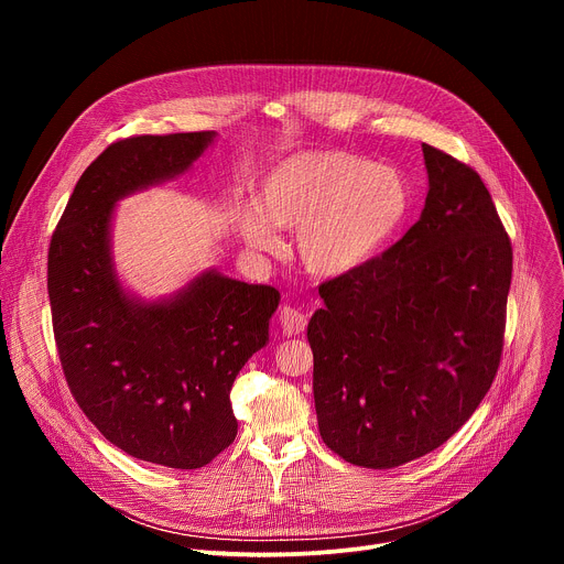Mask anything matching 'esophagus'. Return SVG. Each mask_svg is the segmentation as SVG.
Segmentation results:
<instances>
[{"label":"esophagus","instance_id":"34e87169","mask_svg":"<svg viewBox=\"0 0 564 564\" xmlns=\"http://www.w3.org/2000/svg\"><path fill=\"white\" fill-rule=\"evenodd\" d=\"M279 324H281V330L290 337V335H301L305 330V324H307V316L296 310V307H281L279 312Z\"/></svg>","mask_w":564,"mask_h":564}]
</instances>
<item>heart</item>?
<instances>
[{
    "label": "heart",
    "instance_id": "obj_1",
    "mask_svg": "<svg viewBox=\"0 0 564 564\" xmlns=\"http://www.w3.org/2000/svg\"><path fill=\"white\" fill-rule=\"evenodd\" d=\"M238 227L252 250H281L276 227L299 231L307 272L344 276L372 261L409 212V185L388 165L344 151L290 155L261 181Z\"/></svg>",
    "mask_w": 564,
    "mask_h": 564
}]
</instances>
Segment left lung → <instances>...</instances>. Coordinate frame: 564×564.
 <instances>
[{
    "label": "left lung",
    "instance_id": "obj_1",
    "mask_svg": "<svg viewBox=\"0 0 564 564\" xmlns=\"http://www.w3.org/2000/svg\"><path fill=\"white\" fill-rule=\"evenodd\" d=\"M422 218L383 254L318 285L307 341L326 446L364 468L417 459L475 413L502 359L511 238L479 174L422 144Z\"/></svg>",
    "mask_w": 564,
    "mask_h": 564
}]
</instances>
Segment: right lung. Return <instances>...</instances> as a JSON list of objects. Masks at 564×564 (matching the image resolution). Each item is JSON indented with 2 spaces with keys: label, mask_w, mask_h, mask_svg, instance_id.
Masks as SVG:
<instances>
[{
  "label": "right lung",
  "mask_w": 564,
  "mask_h": 564,
  "mask_svg": "<svg viewBox=\"0 0 564 564\" xmlns=\"http://www.w3.org/2000/svg\"><path fill=\"white\" fill-rule=\"evenodd\" d=\"M212 131L111 142L79 176L48 248L62 372L77 406L127 455L200 468L236 437L229 390L268 344L279 290L205 272L176 299L131 301L109 257L118 198L183 174Z\"/></svg>",
  "instance_id": "add662e5"
}]
</instances>
